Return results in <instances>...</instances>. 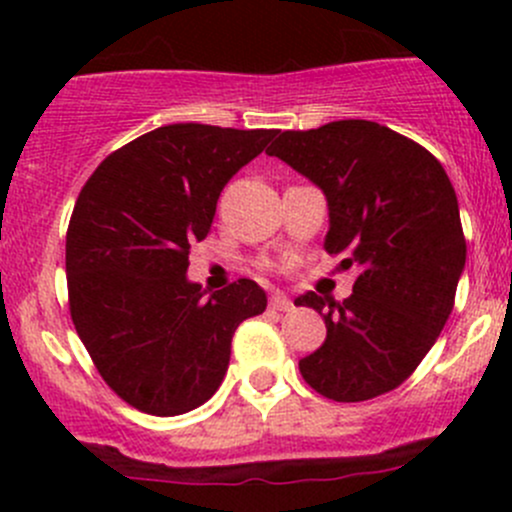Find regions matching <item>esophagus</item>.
Masks as SVG:
<instances>
[{
    "label": "esophagus",
    "instance_id": "esophagus-1",
    "mask_svg": "<svg viewBox=\"0 0 512 512\" xmlns=\"http://www.w3.org/2000/svg\"><path fill=\"white\" fill-rule=\"evenodd\" d=\"M270 307L277 309V312H289V309H292V299L285 297L282 292H275L270 297Z\"/></svg>",
    "mask_w": 512,
    "mask_h": 512
}]
</instances>
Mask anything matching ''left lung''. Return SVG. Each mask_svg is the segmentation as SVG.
<instances>
[{
  "instance_id": "obj_1",
  "label": "left lung",
  "mask_w": 512,
  "mask_h": 512,
  "mask_svg": "<svg viewBox=\"0 0 512 512\" xmlns=\"http://www.w3.org/2000/svg\"><path fill=\"white\" fill-rule=\"evenodd\" d=\"M312 180L329 205L324 250L356 267L344 302L307 292L327 339L299 359L304 381L332 401H366L404 384L441 334L466 267L458 198L423 146L374 121L285 131L267 148Z\"/></svg>"
}]
</instances>
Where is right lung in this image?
<instances>
[{"label":"right lung","mask_w":512,"mask_h":512,"mask_svg":"<svg viewBox=\"0 0 512 512\" xmlns=\"http://www.w3.org/2000/svg\"><path fill=\"white\" fill-rule=\"evenodd\" d=\"M275 136L170 123L111 153L79 193L66 232L71 319L133 409L178 416L205 404L223 384L235 329L265 312L257 282L205 294L185 272L227 180Z\"/></svg>","instance_id":"right-lung-1"}]
</instances>
